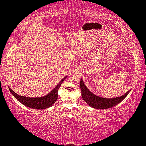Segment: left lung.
<instances>
[{
  "label": "left lung",
  "instance_id": "left-lung-1",
  "mask_svg": "<svg viewBox=\"0 0 146 146\" xmlns=\"http://www.w3.org/2000/svg\"><path fill=\"white\" fill-rule=\"evenodd\" d=\"M80 88L82 92V96L84 100L90 106L96 109H106L116 106L121 102L130 92L129 90L126 92L122 96L114 98H104L92 94L85 86L82 79H81L80 80Z\"/></svg>",
  "mask_w": 146,
  "mask_h": 146
}]
</instances>
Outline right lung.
<instances>
[{"mask_svg": "<svg viewBox=\"0 0 146 146\" xmlns=\"http://www.w3.org/2000/svg\"><path fill=\"white\" fill-rule=\"evenodd\" d=\"M67 77H64V78L58 83V84L56 86V88H54L53 90H52L49 94H48L47 95L44 96L43 97L29 98L21 96L17 94L15 92L13 91L9 87V89L10 90V92H11L13 96L19 102H21V104H23V105H25V106H26L27 107H29V108H34V109L43 110L50 107L52 105L56 102L57 98H58V89H59L60 86H61L62 83L63 82L64 79L67 78Z\"/></svg>", "mask_w": 146, "mask_h": 146, "instance_id": "1", "label": "right lung"}]
</instances>
